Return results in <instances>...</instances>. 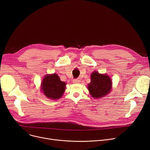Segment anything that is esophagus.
<instances>
[{
	"label": "esophagus",
	"instance_id": "34e87169",
	"mask_svg": "<svg viewBox=\"0 0 150 150\" xmlns=\"http://www.w3.org/2000/svg\"><path fill=\"white\" fill-rule=\"evenodd\" d=\"M73 83L75 84H77L78 83H80V80L79 79H74L73 80Z\"/></svg>",
	"mask_w": 150,
	"mask_h": 150
}]
</instances>
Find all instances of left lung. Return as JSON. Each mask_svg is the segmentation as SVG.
Returning <instances> with one entry per match:
<instances>
[{
	"instance_id": "left-lung-1",
	"label": "left lung",
	"mask_w": 150,
	"mask_h": 150,
	"mask_svg": "<svg viewBox=\"0 0 150 150\" xmlns=\"http://www.w3.org/2000/svg\"><path fill=\"white\" fill-rule=\"evenodd\" d=\"M88 89L92 97L99 98L108 94L112 89V81L106 74H100L94 71L91 76V83L88 84Z\"/></svg>"
}]
</instances>
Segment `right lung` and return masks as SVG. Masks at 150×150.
I'll use <instances>...</instances> for the list:
<instances>
[{"label":"right lung","instance_id":"add662e5","mask_svg":"<svg viewBox=\"0 0 150 150\" xmlns=\"http://www.w3.org/2000/svg\"><path fill=\"white\" fill-rule=\"evenodd\" d=\"M66 83L61 81L57 74L46 75L41 83V91L47 98L57 100L62 96Z\"/></svg>","mask_w":150,"mask_h":150}]
</instances>
